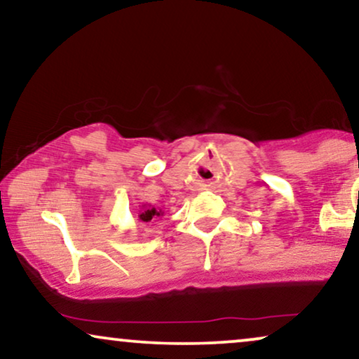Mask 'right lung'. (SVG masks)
<instances>
[{"mask_svg":"<svg viewBox=\"0 0 359 359\" xmlns=\"http://www.w3.org/2000/svg\"><path fill=\"white\" fill-rule=\"evenodd\" d=\"M163 214L165 212L161 209H156L150 204H144L139 210V222H150V220H154L155 217H160V215Z\"/></svg>","mask_w":359,"mask_h":359,"instance_id":"obj_1","label":"right lung"}]
</instances>
